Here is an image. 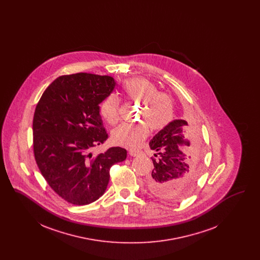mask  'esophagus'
Segmentation results:
<instances>
[{"label":"esophagus","instance_id":"1","mask_svg":"<svg viewBox=\"0 0 260 260\" xmlns=\"http://www.w3.org/2000/svg\"><path fill=\"white\" fill-rule=\"evenodd\" d=\"M128 154H129L131 156H133V157H136V156L139 154V152H138V151H129Z\"/></svg>","mask_w":260,"mask_h":260}]
</instances>
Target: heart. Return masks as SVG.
Returning a JSON list of instances; mask_svg holds the SVG:
<instances>
[{"label":"heart","mask_w":260,"mask_h":260,"mask_svg":"<svg viewBox=\"0 0 260 260\" xmlns=\"http://www.w3.org/2000/svg\"><path fill=\"white\" fill-rule=\"evenodd\" d=\"M122 90L125 99L140 104L138 121L143 123L118 126L112 133V141L125 148L136 149L148 136V126L152 131H159L172 121L173 101L168 94L158 92L153 83L142 78L126 80ZM99 110L108 124H117L120 119V100L115 94H109L102 100Z\"/></svg>","instance_id":"b5f03b06"}]
</instances>
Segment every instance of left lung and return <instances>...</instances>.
<instances>
[{
  "instance_id": "left-lung-1",
  "label": "left lung",
  "mask_w": 260,
  "mask_h": 260,
  "mask_svg": "<svg viewBox=\"0 0 260 260\" xmlns=\"http://www.w3.org/2000/svg\"><path fill=\"white\" fill-rule=\"evenodd\" d=\"M191 138V146L186 137ZM197 128L185 120H173L155 135L149 146L155 151L154 169L146 178L151 194L157 198L177 202L185 198L194 186L192 156L198 148Z\"/></svg>"
}]
</instances>
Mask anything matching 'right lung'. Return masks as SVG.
Returning a JSON list of instances; mask_svg holds the SVG:
<instances>
[{
	"label": "right lung",
	"mask_w": 260,
	"mask_h": 260,
	"mask_svg": "<svg viewBox=\"0 0 260 260\" xmlns=\"http://www.w3.org/2000/svg\"><path fill=\"white\" fill-rule=\"evenodd\" d=\"M109 76L77 73L58 77L44 91L33 119L38 168L50 188L66 202L84 206L105 192L110 168L126 158L112 147L92 157L90 150L108 137L99 104L116 87Z\"/></svg>",
	"instance_id": "add662e5"
}]
</instances>
